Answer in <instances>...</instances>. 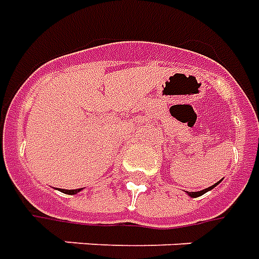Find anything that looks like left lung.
I'll return each mask as SVG.
<instances>
[{
	"label": "left lung",
	"instance_id": "left-lung-1",
	"mask_svg": "<svg viewBox=\"0 0 259 259\" xmlns=\"http://www.w3.org/2000/svg\"><path fill=\"white\" fill-rule=\"evenodd\" d=\"M214 185H218V183H216V184L212 185V187H209V188H205V190H202V191H198V192H188V195H191L192 198H197V197H199V195H202V194H205V192H206V191H209V190H212V188H213Z\"/></svg>",
	"mask_w": 259,
	"mask_h": 259
}]
</instances>
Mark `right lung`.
Listing matches in <instances>:
<instances>
[{"instance_id":"add662e5","label":"right lung","mask_w":259,"mask_h":259,"mask_svg":"<svg viewBox=\"0 0 259 259\" xmlns=\"http://www.w3.org/2000/svg\"><path fill=\"white\" fill-rule=\"evenodd\" d=\"M80 191V188L79 190H67V194H76V192H79Z\"/></svg>"}]
</instances>
